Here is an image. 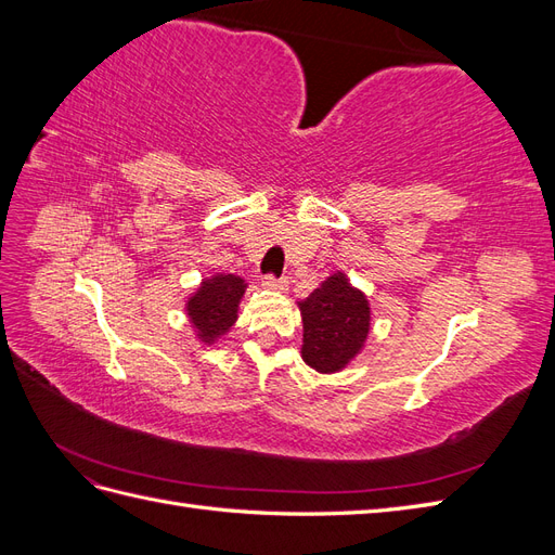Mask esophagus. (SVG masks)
Segmentation results:
<instances>
[{
    "instance_id": "esophagus-1",
    "label": "esophagus",
    "mask_w": 555,
    "mask_h": 555,
    "mask_svg": "<svg viewBox=\"0 0 555 555\" xmlns=\"http://www.w3.org/2000/svg\"><path fill=\"white\" fill-rule=\"evenodd\" d=\"M263 289H271V292H284L289 287V280L287 278H273V275H266L263 278Z\"/></svg>"
}]
</instances>
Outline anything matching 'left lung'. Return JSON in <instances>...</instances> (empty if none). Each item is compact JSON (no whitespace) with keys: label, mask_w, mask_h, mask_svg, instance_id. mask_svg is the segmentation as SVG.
<instances>
[{"label":"left lung","mask_w":555,"mask_h":555,"mask_svg":"<svg viewBox=\"0 0 555 555\" xmlns=\"http://www.w3.org/2000/svg\"><path fill=\"white\" fill-rule=\"evenodd\" d=\"M298 310L304 317L300 357L317 373H340L361 354L371 333V304L345 273L326 278Z\"/></svg>","instance_id":"8db88e82"}]
</instances>
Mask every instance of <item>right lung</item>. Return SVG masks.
Instances as JSON below:
<instances>
[{"instance_id": "1", "label": "right lung", "mask_w": 555, "mask_h": 555, "mask_svg": "<svg viewBox=\"0 0 555 555\" xmlns=\"http://www.w3.org/2000/svg\"><path fill=\"white\" fill-rule=\"evenodd\" d=\"M245 289L247 282L231 273H215L201 280L196 292L184 304V312L201 343L215 345L236 324Z\"/></svg>"}]
</instances>
